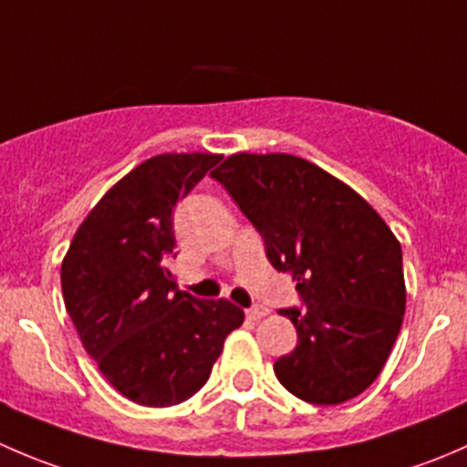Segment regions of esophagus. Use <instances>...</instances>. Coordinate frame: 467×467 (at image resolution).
Segmentation results:
<instances>
[{
    "label": "esophagus",
    "instance_id": "34e87169",
    "mask_svg": "<svg viewBox=\"0 0 467 467\" xmlns=\"http://www.w3.org/2000/svg\"><path fill=\"white\" fill-rule=\"evenodd\" d=\"M268 314L266 307H262V305H255V307H248L246 309V318H251V321H260Z\"/></svg>",
    "mask_w": 467,
    "mask_h": 467
}]
</instances>
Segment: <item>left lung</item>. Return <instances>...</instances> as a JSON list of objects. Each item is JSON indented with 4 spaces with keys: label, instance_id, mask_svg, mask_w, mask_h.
Instances as JSON below:
<instances>
[{
    "label": "left lung",
    "instance_id": "8db88e82",
    "mask_svg": "<svg viewBox=\"0 0 467 467\" xmlns=\"http://www.w3.org/2000/svg\"><path fill=\"white\" fill-rule=\"evenodd\" d=\"M260 233L273 268L296 282L298 343L273 364L277 379L312 404L364 393L384 368L400 327L402 248L355 190L303 158L237 153L210 173Z\"/></svg>",
    "mask_w": 467,
    "mask_h": 467
}]
</instances>
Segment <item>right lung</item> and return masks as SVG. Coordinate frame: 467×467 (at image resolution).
<instances>
[{
    "instance_id": "obj_1",
    "label": "right lung",
    "mask_w": 467,
    "mask_h": 467,
    "mask_svg": "<svg viewBox=\"0 0 467 467\" xmlns=\"http://www.w3.org/2000/svg\"><path fill=\"white\" fill-rule=\"evenodd\" d=\"M221 155L164 153L121 178L74 234L63 298L88 355L144 407L185 402L205 384L223 341L244 323L230 300L178 291L173 212Z\"/></svg>"
}]
</instances>
